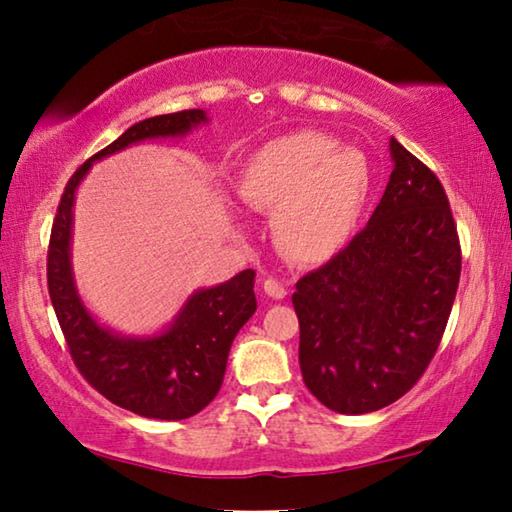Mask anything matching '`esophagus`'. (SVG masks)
Listing matches in <instances>:
<instances>
[{
  "mask_svg": "<svg viewBox=\"0 0 512 512\" xmlns=\"http://www.w3.org/2000/svg\"><path fill=\"white\" fill-rule=\"evenodd\" d=\"M264 291L271 298H275V300H280V298L287 296V287H284L282 282H277L275 277H268V280H264Z\"/></svg>",
  "mask_w": 512,
  "mask_h": 512,
  "instance_id": "34e87169",
  "label": "esophagus"
}]
</instances>
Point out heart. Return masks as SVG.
I'll list each match as a JSON object with an SVG mask.
<instances>
[{
  "label": "heart",
  "mask_w": 512,
  "mask_h": 512,
  "mask_svg": "<svg viewBox=\"0 0 512 512\" xmlns=\"http://www.w3.org/2000/svg\"><path fill=\"white\" fill-rule=\"evenodd\" d=\"M368 158L325 133L298 131L264 144L239 176V196L275 214V241L300 264H320L348 244L368 203Z\"/></svg>",
  "instance_id": "heart-1"
}]
</instances>
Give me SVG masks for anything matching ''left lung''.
<instances>
[{
  "label": "left lung",
  "instance_id": "obj_1",
  "mask_svg": "<svg viewBox=\"0 0 512 512\" xmlns=\"http://www.w3.org/2000/svg\"><path fill=\"white\" fill-rule=\"evenodd\" d=\"M393 173L359 235L293 293L305 386L327 409L379 411L436 354L461 280V241L443 185L391 140Z\"/></svg>",
  "mask_w": 512,
  "mask_h": 512
}]
</instances>
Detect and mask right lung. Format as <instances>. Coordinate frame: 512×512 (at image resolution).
<instances>
[{
    "instance_id": "obj_1",
    "label": "right lung",
    "mask_w": 512,
    "mask_h": 512,
    "mask_svg": "<svg viewBox=\"0 0 512 512\" xmlns=\"http://www.w3.org/2000/svg\"><path fill=\"white\" fill-rule=\"evenodd\" d=\"M205 121L207 115L198 108L137 121L74 171L51 225L47 284L69 354L106 400L144 418L185 420L214 400L223 384L230 345L257 309L255 271L246 268L219 287L196 291L162 334L128 339L110 332L92 318L74 287L69 259L74 194L92 162L144 140L187 135Z\"/></svg>"
}]
</instances>
